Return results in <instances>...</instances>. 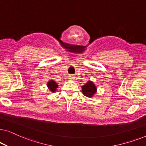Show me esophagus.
Wrapping results in <instances>:
<instances>
[{"label": "esophagus", "mask_w": 146, "mask_h": 146, "mask_svg": "<svg viewBox=\"0 0 146 146\" xmlns=\"http://www.w3.org/2000/svg\"><path fill=\"white\" fill-rule=\"evenodd\" d=\"M68 78L70 80H74V77L73 76H69Z\"/></svg>", "instance_id": "34e87169"}]
</instances>
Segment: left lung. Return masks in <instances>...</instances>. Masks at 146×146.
<instances>
[{
    "mask_svg": "<svg viewBox=\"0 0 146 146\" xmlns=\"http://www.w3.org/2000/svg\"><path fill=\"white\" fill-rule=\"evenodd\" d=\"M82 92L85 96L92 98L97 92V88L92 81L89 80L86 84L82 86Z\"/></svg>",
    "mask_w": 146,
    "mask_h": 146,
    "instance_id": "1",
    "label": "left lung"
}]
</instances>
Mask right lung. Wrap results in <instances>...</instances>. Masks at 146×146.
<instances>
[{
  "label": "right lung",
  "mask_w": 146,
  "mask_h": 146,
  "mask_svg": "<svg viewBox=\"0 0 146 146\" xmlns=\"http://www.w3.org/2000/svg\"><path fill=\"white\" fill-rule=\"evenodd\" d=\"M47 86L52 92H55L56 91V89L58 86V85L57 83L54 81L53 80H50L48 82Z\"/></svg>",
  "instance_id": "add662e5"
}]
</instances>
